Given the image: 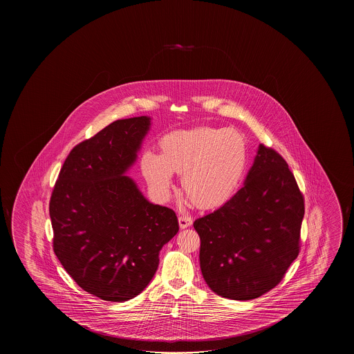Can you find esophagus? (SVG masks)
Masks as SVG:
<instances>
[{"label":"esophagus","mask_w":354,"mask_h":354,"mask_svg":"<svg viewBox=\"0 0 354 354\" xmlns=\"http://www.w3.org/2000/svg\"><path fill=\"white\" fill-rule=\"evenodd\" d=\"M192 225V218L187 214H180L179 216V226L180 228H187Z\"/></svg>","instance_id":"34e87169"}]
</instances>
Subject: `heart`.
<instances>
[{"mask_svg": "<svg viewBox=\"0 0 354 354\" xmlns=\"http://www.w3.org/2000/svg\"><path fill=\"white\" fill-rule=\"evenodd\" d=\"M248 162L243 134L234 128L201 127L174 131L159 140V158L147 153L142 171L151 189L168 196L171 174L198 209L220 207L232 197Z\"/></svg>", "mask_w": 354, "mask_h": 354, "instance_id": "1", "label": "heart"}]
</instances>
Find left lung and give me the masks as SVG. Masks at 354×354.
Segmentation results:
<instances>
[{
  "instance_id": "obj_1",
  "label": "left lung",
  "mask_w": 354,
  "mask_h": 354,
  "mask_svg": "<svg viewBox=\"0 0 354 354\" xmlns=\"http://www.w3.org/2000/svg\"><path fill=\"white\" fill-rule=\"evenodd\" d=\"M305 201L284 158L261 145L243 186L194 222L209 289L252 300L275 288L300 252Z\"/></svg>"
}]
</instances>
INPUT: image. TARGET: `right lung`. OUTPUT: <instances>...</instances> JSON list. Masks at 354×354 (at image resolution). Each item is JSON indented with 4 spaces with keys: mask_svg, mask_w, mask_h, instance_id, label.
<instances>
[{
    "mask_svg": "<svg viewBox=\"0 0 354 354\" xmlns=\"http://www.w3.org/2000/svg\"><path fill=\"white\" fill-rule=\"evenodd\" d=\"M149 126L147 116L118 120L75 145L49 203L54 253L76 284L106 301L140 294L179 231L174 211L149 203L124 175Z\"/></svg>",
    "mask_w": 354,
    "mask_h": 354,
    "instance_id": "right-lung-1",
    "label": "right lung"
}]
</instances>
